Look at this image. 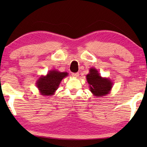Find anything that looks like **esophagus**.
I'll return each mask as SVG.
<instances>
[{"label": "esophagus", "mask_w": 147, "mask_h": 147, "mask_svg": "<svg viewBox=\"0 0 147 147\" xmlns=\"http://www.w3.org/2000/svg\"><path fill=\"white\" fill-rule=\"evenodd\" d=\"M72 76L77 78V77H78V76H79V73H72Z\"/></svg>", "instance_id": "1"}]
</instances>
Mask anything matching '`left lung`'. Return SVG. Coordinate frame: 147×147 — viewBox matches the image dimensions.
<instances>
[{
	"instance_id": "left-lung-1",
	"label": "left lung",
	"mask_w": 147,
	"mask_h": 147,
	"mask_svg": "<svg viewBox=\"0 0 147 147\" xmlns=\"http://www.w3.org/2000/svg\"><path fill=\"white\" fill-rule=\"evenodd\" d=\"M86 78L90 91L95 96H105L112 88L113 82L108 78L101 77L95 68L89 69V73L87 74Z\"/></svg>"
}]
</instances>
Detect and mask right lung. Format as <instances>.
<instances>
[{"mask_svg": "<svg viewBox=\"0 0 147 147\" xmlns=\"http://www.w3.org/2000/svg\"><path fill=\"white\" fill-rule=\"evenodd\" d=\"M68 75L66 72L58 71L56 70L50 71L46 76L39 77L36 85L42 95L51 96L54 94L62 79Z\"/></svg>", "mask_w": 147, "mask_h": 147, "instance_id": "add662e5", "label": "right lung"}]
</instances>
